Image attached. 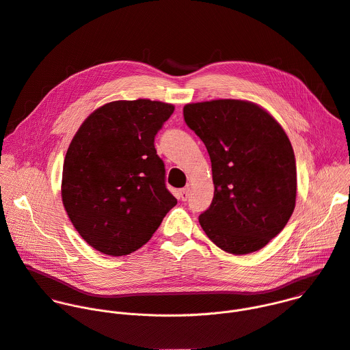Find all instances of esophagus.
I'll return each mask as SVG.
<instances>
[{
	"mask_svg": "<svg viewBox=\"0 0 350 350\" xmlns=\"http://www.w3.org/2000/svg\"><path fill=\"white\" fill-rule=\"evenodd\" d=\"M188 196H189V188L188 187L180 189V192H178V199H180V201H187Z\"/></svg>",
	"mask_w": 350,
	"mask_h": 350,
	"instance_id": "esophagus-1",
	"label": "esophagus"
}]
</instances>
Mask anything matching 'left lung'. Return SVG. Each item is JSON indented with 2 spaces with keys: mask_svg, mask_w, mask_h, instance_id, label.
Wrapping results in <instances>:
<instances>
[{
  "mask_svg": "<svg viewBox=\"0 0 350 350\" xmlns=\"http://www.w3.org/2000/svg\"><path fill=\"white\" fill-rule=\"evenodd\" d=\"M183 112L212 162L215 195L199 224L228 254L259 251L295 209L296 163L288 135L267 111L241 99L188 104Z\"/></svg>",
  "mask_w": 350,
  "mask_h": 350,
  "instance_id": "obj_1",
  "label": "left lung"
}]
</instances>
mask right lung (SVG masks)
Returning <instances> with one entry per match:
<instances>
[{
  "label": "right lung",
  "mask_w": 350,
  "mask_h": 350,
  "mask_svg": "<svg viewBox=\"0 0 350 350\" xmlns=\"http://www.w3.org/2000/svg\"><path fill=\"white\" fill-rule=\"evenodd\" d=\"M173 112L172 104L151 99L113 101L94 111L75 134L64 162L62 202L98 252L137 251L176 206L154 144Z\"/></svg>",
  "instance_id": "right-lung-1"
}]
</instances>
